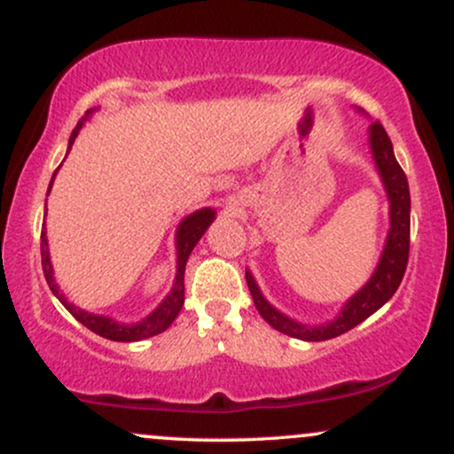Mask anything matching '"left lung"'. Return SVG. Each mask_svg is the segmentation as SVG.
I'll list each match as a JSON object with an SVG mask.
<instances>
[{"instance_id": "1", "label": "left lung", "mask_w": 454, "mask_h": 454, "mask_svg": "<svg viewBox=\"0 0 454 454\" xmlns=\"http://www.w3.org/2000/svg\"><path fill=\"white\" fill-rule=\"evenodd\" d=\"M369 149H372L373 161L380 179H382L384 190L388 196V217L390 228L387 234V243H384L382 256L373 275L369 278L367 284L358 290L356 294L350 296L341 307L335 320L325 322V325H303L293 317L281 314L273 305L264 299L260 293L256 279L249 270H245V279H247L249 293H252L254 305L260 311V316L269 322L275 331L284 333V335L294 337V340L303 341H325L333 337L343 335L369 316L376 314L387 301L397 293L401 279H403L405 267H408L410 256V187L408 176L401 170L397 158L393 153V143H390L387 129L382 123L376 121L369 126Z\"/></svg>"}]
</instances>
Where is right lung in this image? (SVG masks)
<instances>
[{
    "label": "right lung",
    "mask_w": 454,
    "mask_h": 454,
    "mask_svg": "<svg viewBox=\"0 0 454 454\" xmlns=\"http://www.w3.org/2000/svg\"><path fill=\"white\" fill-rule=\"evenodd\" d=\"M91 113L93 111H90V114H87V117H82L81 121L76 123V128L72 129L70 140H67V153H70V149H72V145H74L78 132H81V128L85 126L87 119L91 117ZM57 170H55V175H57ZM55 175H53V179H55ZM53 179H51V185H53ZM51 185H49V192H51ZM49 192H46V196H49ZM213 220H215V211L213 209L194 211L181 220L179 228H176V237H175L176 275L173 281V288H170V293L166 294V299L161 301V303L155 307V309L151 311L147 317H143L140 322L123 325V322L113 320L111 316L91 314V311H85V309H81V307H76L74 303H70L55 281L53 264H51V256H49V241H46V226H43V234H40V252H43V269H44L46 284H49V288L53 290V294L57 296V299L61 301V305H64L66 309L70 311V314L74 316L78 322H81V325H85L90 331L96 333V335L106 337V340H111V341H140V340H147V337L160 335V333H164L166 328L173 325L175 317L179 316L181 307H184V299H185L184 275H185L187 258H190L192 249L196 247V243L200 241L202 234L207 232V228L211 226Z\"/></svg>",
    "instance_id": "add662e5"
}]
</instances>
